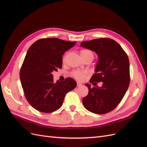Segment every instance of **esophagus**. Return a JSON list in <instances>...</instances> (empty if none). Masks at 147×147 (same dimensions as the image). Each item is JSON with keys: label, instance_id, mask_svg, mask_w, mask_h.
Segmentation results:
<instances>
[{"label": "esophagus", "instance_id": "1", "mask_svg": "<svg viewBox=\"0 0 147 147\" xmlns=\"http://www.w3.org/2000/svg\"><path fill=\"white\" fill-rule=\"evenodd\" d=\"M77 86H78V87H80V86H82V83H80V82H77Z\"/></svg>", "mask_w": 147, "mask_h": 147}]
</instances>
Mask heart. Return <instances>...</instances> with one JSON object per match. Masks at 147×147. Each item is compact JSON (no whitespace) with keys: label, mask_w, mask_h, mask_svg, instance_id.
I'll list each match as a JSON object with an SVG mask.
<instances>
[{"label":"heart","mask_w":147,"mask_h":147,"mask_svg":"<svg viewBox=\"0 0 147 147\" xmlns=\"http://www.w3.org/2000/svg\"><path fill=\"white\" fill-rule=\"evenodd\" d=\"M80 54L81 57H88V56H90L92 57H94L93 53L91 51L88 50H82L80 51ZM72 75L75 78H76L79 81H83L84 80H85L86 77V73L85 72H83V71H80V70L73 71L72 72Z\"/></svg>","instance_id":"1"}]
</instances>
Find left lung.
I'll use <instances>...</instances> for the list:
<instances>
[{
  "instance_id": "obj_1",
  "label": "left lung",
  "mask_w": 147,
  "mask_h": 147,
  "mask_svg": "<svg viewBox=\"0 0 147 147\" xmlns=\"http://www.w3.org/2000/svg\"><path fill=\"white\" fill-rule=\"evenodd\" d=\"M81 47L96 53L98 61L95 74L90 83L102 82V86L93 88L86 84L88 94L82 100L86 109L96 114H104L113 110L121 101L130 82L129 61L119 44L111 38H100L83 42Z\"/></svg>"
}]
</instances>
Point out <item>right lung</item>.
Returning <instances> with one entry per match:
<instances>
[{"label": "right lung", "instance_id": "add662e5", "mask_svg": "<svg viewBox=\"0 0 147 147\" xmlns=\"http://www.w3.org/2000/svg\"><path fill=\"white\" fill-rule=\"evenodd\" d=\"M75 43L57 38H42L29 48L20 76L26 98L35 109L43 113L55 112L63 105L67 93L76 87L77 82L72 78L55 83L52 74L62 67V56Z\"/></svg>", "mask_w": 147, "mask_h": 147}]
</instances>
